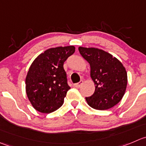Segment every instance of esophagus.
<instances>
[{"label": "esophagus", "instance_id": "1", "mask_svg": "<svg viewBox=\"0 0 146 146\" xmlns=\"http://www.w3.org/2000/svg\"><path fill=\"white\" fill-rule=\"evenodd\" d=\"M82 84H83V81H80V82H77V83H76V84H74V86L75 87H80Z\"/></svg>", "mask_w": 146, "mask_h": 146}]
</instances>
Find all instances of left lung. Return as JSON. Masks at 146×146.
Returning <instances> with one entry per match:
<instances>
[{"instance_id": "8db88e82", "label": "left lung", "mask_w": 146, "mask_h": 146, "mask_svg": "<svg viewBox=\"0 0 146 146\" xmlns=\"http://www.w3.org/2000/svg\"><path fill=\"white\" fill-rule=\"evenodd\" d=\"M79 51L90 65V77L95 85V92L85 98L91 108L105 110L117 105L126 90L125 68L115 56L98 48L80 46Z\"/></svg>"}]
</instances>
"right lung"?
Wrapping results in <instances>:
<instances>
[{"mask_svg": "<svg viewBox=\"0 0 146 146\" xmlns=\"http://www.w3.org/2000/svg\"><path fill=\"white\" fill-rule=\"evenodd\" d=\"M74 51V46L48 48L32 62L26 77V92L37 111L51 113L63 105L70 89L64 62Z\"/></svg>", "mask_w": 146, "mask_h": 146, "instance_id": "add662e5", "label": "right lung"}]
</instances>
